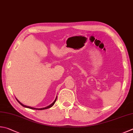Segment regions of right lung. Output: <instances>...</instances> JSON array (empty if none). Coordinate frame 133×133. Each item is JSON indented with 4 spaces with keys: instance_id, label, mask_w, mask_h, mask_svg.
I'll return each instance as SVG.
<instances>
[{
    "instance_id": "right-lung-1",
    "label": "right lung",
    "mask_w": 133,
    "mask_h": 133,
    "mask_svg": "<svg viewBox=\"0 0 133 133\" xmlns=\"http://www.w3.org/2000/svg\"><path fill=\"white\" fill-rule=\"evenodd\" d=\"M57 97H56V99L54 100V101L52 102V103L51 104H50V105H49V106H47V107H44V108H32V107H28V106H26V105H23L22 104V103H21V102H20L18 99H17V98H16V99H17V101H18L19 103L22 106V107H25V108H30V109H37V110H43V109H48V108H51V107H52L54 105V104H55V102H56V100H57Z\"/></svg>"
}]
</instances>
